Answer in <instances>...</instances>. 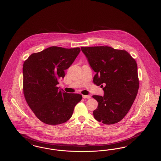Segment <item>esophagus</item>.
Returning <instances> with one entry per match:
<instances>
[{"mask_svg": "<svg viewBox=\"0 0 161 161\" xmlns=\"http://www.w3.org/2000/svg\"><path fill=\"white\" fill-rule=\"evenodd\" d=\"M83 99H90V98H91V96H89V95H87V96L83 95Z\"/></svg>", "mask_w": 161, "mask_h": 161, "instance_id": "esophagus-1", "label": "esophagus"}]
</instances>
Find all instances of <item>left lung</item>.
Wrapping results in <instances>:
<instances>
[{
	"instance_id": "8db88e82",
	"label": "left lung",
	"mask_w": 161,
	"mask_h": 161,
	"mask_svg": "<svg viewBox=\"0 0 161 161\" xmlns=\"http://www.w3.org/2000/svg\"><path fill=\"white\" fill-rule=\"evenodd\" d=\"M92 69L93 82L104 86L103 96H92L98 102L94 118L105 124H113L124 118L131 108L139 88L136 60L125 50L110 47H81Z\"/></svg>"
}]
</instances>
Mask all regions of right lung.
Returning a JSON list of instances; mask_svg holds the SVG:
<instances>
[{"label": "right lung", "mask_w": 161, "mask_h": 161, "mask_svg": "<svg viewBox=\"0 0 161 161\" xmlns=\"http://www.w3.org/2000/svg\"><path fill=\"white\" fill-rule=\"evenodd\" d=\"M80 51V48L51 47L32 54L24 62L25 99L42 122L49 125L65 123L82 99L79 94L67 93L56 86Z\"/></svg>", "instance_id": "obj_1"}]
</instances>
